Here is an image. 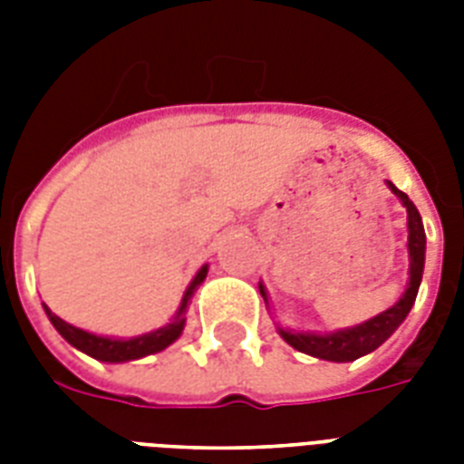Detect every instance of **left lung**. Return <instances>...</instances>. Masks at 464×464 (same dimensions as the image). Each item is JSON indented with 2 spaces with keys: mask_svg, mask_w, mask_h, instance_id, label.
I'll use <instances>...</instances> for the list:
<instances>
[{
  "mask_svg": "<svg viewBox=\"0 0 464 464\" xmlns=\"http://www.w3.org/2000/svg\"><path fill=\"white\" fill-rule=\"evenodd\" d=\"M388 185L390 189L402 199V204L407 207V214H410V217H407V228H410V243H407V246H410V284H407V291H404L402 298H400L392 308L382 310L381 315L371 317L368 323L349 327V330L332 332V334H310V332L279 330L282 332V337L286 339L294 349H298V352L310 353V356H315V359L337 361V363L353 361L359 359V356H363V353H371L373 349H378V346L402 324L404 317L410 315L411 305L417 301L421 275H424L426 233L414 202L404 195L402 189H397L392 182H388ZM260 294L262 298L267 301V294H265L262 286Z\"/></svg>",
  "mask_w": 464,
  "mask_h": 464,
  "instance_id": "1",
  "label": "left lung"
}]
</instances>
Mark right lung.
Listing matches in <instances>:
<instances>
[{"label":"right lung","instance_id":"right-lung-1","mask_svg":"<svg viewBox=\"0 0 464 464\" xmlns=\"http://www.w3.org/2000/svg\"><path fill=\"white\" fill-rule=\"evenodd\" d=\"M204 276H207V265H204L197 276L189 284V289L185 291V296H182L180 310H178V315L170 324L166 327H160L156 332H149V334H141V337L134 339H111V337H98V334H91V332H83L74 324L64 323L62 317H57L53 310L45 305V313L50 317V323L54 324V330L60 332L62 337L67 339L69 344L76 346L79 352L89 353L93 359L98 361H108V363H120V361H132V359H141V356H149V353L163 352L168 344H173L175 339L180 337L182 327H185V310H188V301L189 296L195 294V289L199 284L204 282Z\"/></svg>","mask_w":464,"mask_h":464}]
</instances>
